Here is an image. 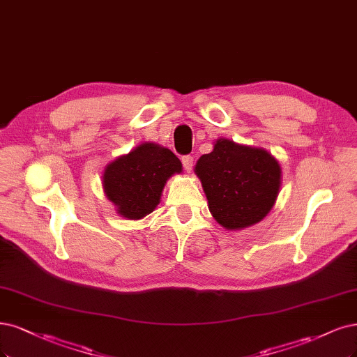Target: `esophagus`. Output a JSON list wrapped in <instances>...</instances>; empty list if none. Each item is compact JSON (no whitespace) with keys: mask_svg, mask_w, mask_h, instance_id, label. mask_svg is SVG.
Masks as SVG:
<instances>
[{"mask_svg":"<svg viewBox=\"0 0 357 357\" xmlns=\"http://www.w3.org/2000/svg\"><path fill=\"white\" fill-rule=\"evenodd\" d=\"M181 162H183L184 169H186V171H192V168H193V156H190V155L181 156Z\"/></svg>","mask_w":357,"mask_h":357,"instance_id":"34e87169","label":"esophagus"}]
</instances>
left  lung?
<instances>
[{"mask_svg":"<svg viewBox=\"0 0 357 357\" xmlns=\"http://www.w3.org/2000/svg\"><path fill=\"white\" fill-rule=\"evenodd\" d=\"M210 211L218 223L238 230L261 221L280 188V167L264 149L218 139L195 167Z\"/></svg>","mask_w":357,"mask_h":357,"instance_id":"left-lung-1","label":"left lung"}]
</instances>
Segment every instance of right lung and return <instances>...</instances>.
Masks as SVG:
<instances>
[{
  "mask_svg": "<svg viewBox=\"0 0 357 357\" xmlns=\"http://www.w3.org/2000/svg\"><path fill=\"white\" fill-rule=\"evenodd\" d=\"M174 173H181L180 159L165 147L144 143L107 165L103 186L122 217L137 220L155 210Z\"/></svg>",
  "mask_w": 357,
  "mask_h": 357,
  "instance_id": "right-lung-1",
  "label": "right lung"
}]
</instances>
